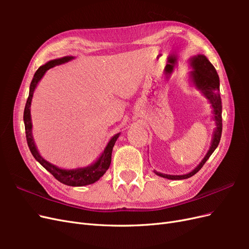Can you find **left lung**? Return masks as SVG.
Listing matches in <instances>:
<instances>
[{
  "label": "left lung",
  "mask_w": 249,
  "mask_h": 249,
  "mask_svg": "<svg viewBox=\"0 0 249 249\" xmlns=\"http://www.w3.org/2000/svg\"><path fill=\"white\" fill-rule=\"evenodd\" d=\"M190 65L192 67V71L190 72V79L193 83V85L200 90L201 93L205 95L207 99L212 104L213 107V114L214 120L216 123V127L213 134V139L211 142L210 149L206 157L203 158L202 161L197 165L196 168H194L191 172L187 173L183 176H170L165 175L155 171L157 176L168 178V179H185L188 178H191L195 173L198 172L201 167L205 165L207 160L214 153V150L218 146L221 138V132H222V105H221V97H220V89H219V77L215 70L213 64L211 63L208 58L205 55H197L194 56L190 59Z\"/></svg>",
  "instance_id": "obj_1"
}]
</instances>
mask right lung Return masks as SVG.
Segmentation results:
<instances>
[{
	"instance_id": "1",
	"label": "right lung",
	"mask_w": 249,
	"mask_h": 249,
	"mask_svg": "<svg viewBox=\"0 0 249 249\" xmlns=\"http://www.w3.org/2000/svg\"><path fill=\"white\" fill-rule=\"evenodd\" d=\"M73 59L72 56H66L60 59H55L52 60V61H49L44 65L40 66L38 70L36 71L33 80L30 84V91H29V96L25 106V111H24V123H25V130H26V137H27V142H28V146L31 150V153L33 157L36 159V161H38L42 166L46 168L49 172H51L53 176L55 177L56 179H58L60 183H62L67 186H72V187H81V186H86L95 183L96 180H99L106 172L111 164V156H112V149L113 146H114L115 142L117 138L119 137L120 133L114 135L109 141L107 144L106 148L104 149L103 154L101 157L97 159L93 164L89 165L87 167H82V168H77V169H61L55 165L51 164L50 162L46 161L43 158L40 156L38 153V150L36 148V145L34 143V139L32 136V122H31V112H30V108H31V102H32V97L34 90L38 84V82L41 80L43 77V74L46 73L47 71H49L52 67H54L56 65L62 64L65 62H69L70 60Z\"/></svg>"
}]
</instances>
